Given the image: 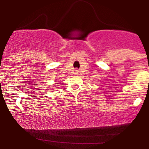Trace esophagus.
I'll use <instances>...</instances> for the list:
<instances>
[{
	"mask_svg": "<svg viewBox=\"0 0 149 149\" xmlns=\"http://www.w3.org/2000/svg\"><path fill=\"white\" fill-rule=\"evenodd\" d=\"M76 74H77V73H78V71H77V70L76 71Z\"/></svg>",
	"mask_w": 149,
	"mask_h": 149,
	"instance_id": "obj_1",
	"label": "esophagus"
}]
</instances>
